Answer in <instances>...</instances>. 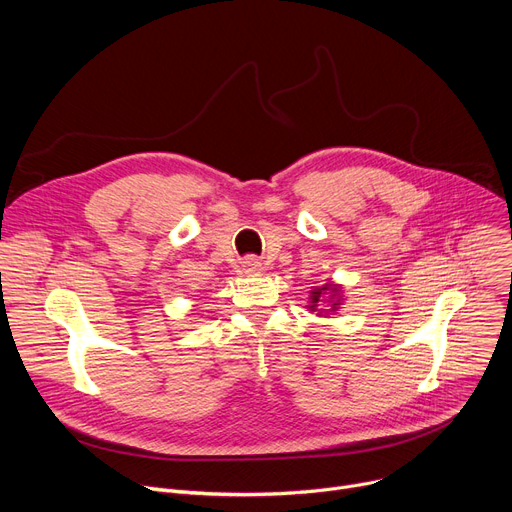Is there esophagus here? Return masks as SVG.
I'll use <instances>...</instances> for the list:
<instances>
[{
	"label": "esophagus",
	"mask_w": 512,
	"mask_h": 512,
	"mask_svg": "<svg viewBox=\"0 0 512 512\" xmlns=\"http://www.w3.org/2000/svg\"><path fill=\"white\" fill-rule=\"evenodd\" d=\"M242 272L249 274V276H257V274H261V272H263V265H261V261H259V259L249 257V259L242 261Z\"/></svg>",
	"instance_id": "1"
}]
</instances>
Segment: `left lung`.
I'll return each mask as SVG.
<instances>
[{
    "mask_svg": "<svg viewBox=\"0 0 512 512\" xmlns=\"http://www.w3.org/2000/svg\"><path fill=\"white\" fill-rule=\"evenodd\" d=\"M344 286L330 280L321 286H313L309 292L307 311L317 313V317L336 315L344 305Z\"/></svg>",
    "mask_w": 512,
    "mask_h": 512,
    "instance_id": "1",
    "label": "left lung"
}]
</instances>
